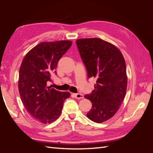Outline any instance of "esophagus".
<instances>
[{
    "label": "esophagus",
    "instance_id": "obj_1",
    "mask_svg": "<svg viewBox=\"0 0 153 153\" xmlns=\"http://www.w3.org/2000/svg\"><path fill=\"white\" fill-rule=\"evenodd\" d=\"M73 95L77 99L84 98V95L82 94H80V93H75V94H73Z\"/></svg>",
    "mask_w": 153,
    "mask_h": 153
}]
</instances>
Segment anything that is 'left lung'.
<instances>
[{
  "instance_id": "8db88e82",
  "label": "left lung",
  "mask_w": 153,
  "mask_h": 153,
  "mask_svg": "<svg viewBox=\"0 0 153 153\" xmlns=\"http://www.w3.org/2000/svg\"><path fill=\"white\" fill-rule=\"evenodd\" d=\"M76 43L87 77L97 78L94 90L84 96L92 103L87 116L97 123L105 122L117 112L126 94L124 59L117 47L99 38L77 39Z\"/></svg>"
}]
</instances>
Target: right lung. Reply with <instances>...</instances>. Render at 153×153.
<instances>
[{
	"mask_svg": "<svg viewBox=\"0 0 153 153\" xmlns=\"http://www.w3.org/2000/svg\"><path fill=\"white\" fill-rule=\"evenodd\" d=\"M70 41L43 42L26 54L19 71L18 90L24 107L31 116L43 124L55 121L64 101L70 96L47 86L58 62L71 47Z\"/></svg>",
	"mask_w": 153,
	"mask_h": 153,
	"instance_id": "add662e5",
	"label": "right lung"
}]
</instances>
